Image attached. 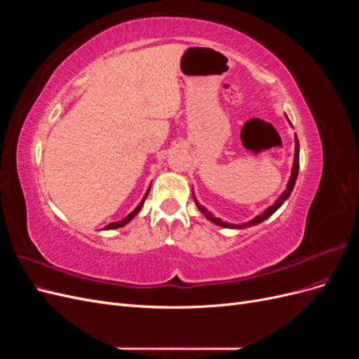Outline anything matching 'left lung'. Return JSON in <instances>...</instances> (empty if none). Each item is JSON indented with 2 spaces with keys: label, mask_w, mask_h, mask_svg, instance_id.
Masks as SVG:
<instances>
[{
  "label": "left lung",
  "mask_w": 359,
  "mask_h": 359,
  "mask_svg": "<svg viewBox=\"0 0 359 359\" xmlns=\"http://www.w3.org/2000/svg\"><path fill=\"white\" fill-rule=\"evenodd\" d=\"M287 121H289V118H287ZM289 124H290V121H289ZM298 170H299V144H298V137H297V135H295V156H293L292 172H290V178H289V181H287L286 190H285L283 193H281L280 196H278V199H277L273 205L268 206V208H266L262 214H259V215L255 217L253 220L241 223V224H232V223H227V222H223V220H220V219H217V217H214L208 210L205 208L203 205H201V203L196 201V198H194V193H193V199H194V203H196V206L199 208V211H201L210 222H212L214 224L222 226V227H227V229H244V227H250V226H255V224L262 223L264 220L268 219V217L273 215V214L280 208V206L285 203V201H287V198L290 196V193H292L293 187H295V182H297V178H298Z\"/></svg>",
  "instance_id": "1"
}]
</instances>
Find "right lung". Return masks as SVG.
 <instances>
[{
    "label": "right lung",
    "mask_w": 359,
    "mask_h": 359,
    "mask_svg": "<svg viewBox=\"0 0 359 359\" xmlns=\"http://www.w3.org/2000/svg\"><path fill=\"white\" fill-rule=\"evenodd\" d=\"M149 189H151V186L148 187V190H147V193H145V196L142 198V201H140L139 202V205L136 206V208L132 211V212H130L128 215H126L124 217V219L123 220H119V222H114V223H109V224H107V226H104L103 227V229L104 231H111V229H118V227H123V226H126L127 223H130V222H132L133 220V217L140 211V210H142V206H144V202H145V199H147V196H148V193H149Z\"/></svg>",
    "instance_id": "right-lung-1"
}]
</instances>
